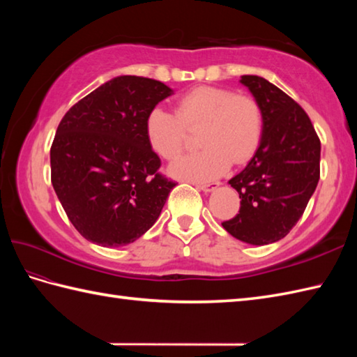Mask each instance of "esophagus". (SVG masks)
I'll return each instance as SVG.
<instances>
[{
  "label": "esophagus",
  "mask_w": 357,
  "mask_h": 357,
  "mask_svg": "<svg viewBox=\"0 0 357 357\" xmlns=\"http://www.w3.org/2000/svg\"><path fill=\"white\" fill-rule=\"evenodd\" d=\"M218 187H219V184H218V183H215V184H198V185H196V188H199V190L206 192V193H210V192L216 190Z\"/></svg>",
  "instance_id": "obj_1"
}]
</instances>
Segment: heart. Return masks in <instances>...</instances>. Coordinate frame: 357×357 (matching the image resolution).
I'll use <instances>...</instances> for the list:
<instances>
[{
	"mask_svg": "<svg viewBox=\"0 0 357 357\" xmlns=\"http://www.w3.org/2000/svg\"><path fill=\"white\" fill-rule=\"evenodd\" d=\"M174 113L153 107L146 118L149 146L167 161L183 151L187 132H199L202 150L179 158L170 174L192 183H208L229 170L230 164H244L255 155L262 138L264 118L253 96L230 89L201 86L176 101Z\"/></svg>",
	"mask_w": 357,
	"mask_h": 357,
	"instance_id": "1",
	"label": "heart"
}]
</instances>
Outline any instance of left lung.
I'll use <instances>...</instances> for the list:
<instances>
[{
  "label": "left lung",
  "instance_id": "left-lung-1",
  "mask_svg": "<svg viewBox=\"0 0 357 357\" xmlns=\"http://www.w3.org/2000/svg\"><path fill=\"white\" fill-rule=\"evenodd\" d=\"M264 118L255 156L229 184L239 193V213L222 227L233 238L267 245L285 238L319 183L321 141L305 110L256 75L241 77Z\"/></svg>",
  "mask_w": 357,
  "mask_h": 357
}]
</instances>
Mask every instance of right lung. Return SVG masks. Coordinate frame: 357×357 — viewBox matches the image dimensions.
Wrapping results in <instances>:
<instances>
[{
    "label": "right lung",
    "instance_id": "1",
    "mask_svg": "<svg viewBox=\"0 0 357 357\" xmlns=\"http://www.w3.org/2000/svg\"><path fill=\"white\" fill-rule=\"evenodd\" d=\"M173 90L123 75L95 89L66 113L50 149L52 185L81 236L101 247L141 238L176 185L159 173L149 146L147 113Z\"/></svg>",
    "mask_w": 357,
    "mask_h": 357
}]
</instances>
